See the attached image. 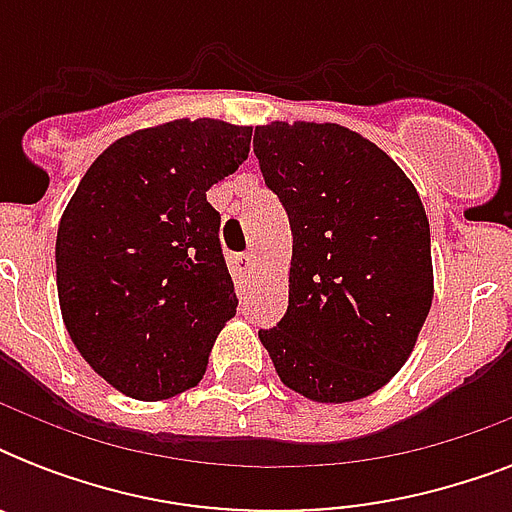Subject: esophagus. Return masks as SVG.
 Listing matches in <instances>:
<instances>
[{"label":"esophagus","mask_w":512,"mask_h":512,"mask_svg":"<svg viewBox=\"0 0 512 512\" xmlns=\"http://www.w3.org/2000/svg\"><path fill=\"white\" fill-rule=\"evenodd\" d=\"M239 263H241V268H244V271H252V268H255V263H257V257H255V252H244V255L239 257Z\"/></svg>","instance_id":"1"}]
</instances>
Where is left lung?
<instances>
[{"instance_id":"1","label":"left lung","mask_w":512,"mask_h":512,"mask_svg":"<svg viewBox=\"0 0 512 512\" xmlns=\"http://www.w3.org/2000/svg\"><path fill=\"white\" fill-rule=\"evenodd\" d=\"M255 156L292 228L287 313L260 342L300 396H369L404 366L433 303L420 196L385 151L340 124L257 127Z\"/></svg>"}]
</instances>
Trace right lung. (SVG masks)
Segmentation results:
<instances>
[{"label": "right lung", "mask_w": 512, "mask_h": 512, "mask_svg": "<svg viewBox=\"0 0 512 512\" xmlns=\"http://www.w3.org/2000/svg\"><path fill=\"white\" fill-rule=\"evenodd\" d=\"M249 140V127L217 119L132 132L92 162L60 217L63 324L124 396L162 401L193 388L236 316L207 191L239 170Z\"/></svg>", "instance_id": "obj_1"}]
</instances>
